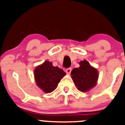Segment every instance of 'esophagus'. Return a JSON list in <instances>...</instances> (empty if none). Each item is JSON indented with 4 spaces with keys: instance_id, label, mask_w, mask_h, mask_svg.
Wrapping results in <instances>:
<instances>
[{
    "instance_id": "34e87169",
    "label": "esophagus",
    "mask_w": 125,
    "mask_h": 125,
    "mask_svg": "<svg viewBox=\"0 0 125 125\" xmlns=\"http://www.w3.org/2000/svg\"><path fill=\"white\" fill-rule=\"evenodd\" d=\"M71 70H72V68H69L66 69V72L67 74H70L71 72Z\"/></svg>"
}]
</instances>
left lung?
I'll return each mask as SVG.
<instances>
[{"mask_svg":"<svg viewBox=\"0 0 125 125\" xmlns=\"http://www.w3.org/2000/svg\"><path fill=\"white\" fill-rule=\"evenodd\" d=\"M79 65V68L73 69L71 74L78 89L80 91L86 92L96 84L98 71L87 61H81Z\"/></svg>","mask_w":125,"mask_h":125,"instance_id":"left-lung-1","label":"left lung"}]
</instances>
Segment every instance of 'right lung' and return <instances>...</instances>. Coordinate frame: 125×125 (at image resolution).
Wrapping results in <instances>:
<instances>
[{
  "instance_id": "add662e5",
  "label": "right lung",
  "mask_w": 125,
  "mask_h": 125,
  "mask_svg": "<svg viewBox=\"0 0 125 125\" xmlns=\"http://www.w3.org/2000/svg\"><path fill=\"white\" fill-rule=\"evenodd\" d=\"M66 74L62 69L54 67L48 61L37 66L34 71L36 84L44 92L51 93L56 89L61 79Z\"/></svg>"
}]
</instances>
